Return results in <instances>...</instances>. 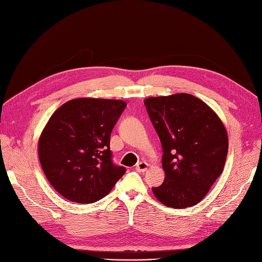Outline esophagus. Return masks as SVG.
Listing matches in <instances>:
<instances>
[{"instance_id": "1", "label": "esophagus", "mask_w": 262, "mask_h": 262, "mask_svg": "<svg viewBox=\"0 0 262 262\" xmlns=\"http://www.w3.org/2000/svg\"><path fill=\"white\" fill-rule=\"evenodd\" d=\"M147 168H148V164L146 162H139L136 166V169L138 172H145Z\"/></svg>"}]
</instances>
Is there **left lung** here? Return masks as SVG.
Returning <instances> with one entry per match:
<instances>
[{"mask_svg":"<svg viewBox=\"0 0 262 262\" xmlns=\"http://www.w3.org/2000/svg\"><path fill=\"white\" fill-rule=\"evenodd\" d=\"M146 111L163 148V184L152 188L167 207L200 203L223 173L228 136L215 111L189 94L150 97Z\"/></svg>","mask_w":262,"mask_h":262,"instance_id":"left-lung-1","label":"left lung"}]
</instances>
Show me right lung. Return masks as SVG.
Returning <instances> with one entry per match:
<instances>
[{
	"mask_svg": "<svg viewBox=\"0 0 262 262\" xmlns=\"http://www.w3.org/2000/svg\"><path fill=\"white\" fill-rule=\"evenodd\" d=\"M126 103L77 98L49 118L38 141V157L48 182L66 200L95 203L110 193L125 173L112 162L110 136Z\"/></svg>",
	"mask_w": 262,
	"mask_h": 262,
	"instance_id": "1",
	"label": "right lung"
}]
</instances>
